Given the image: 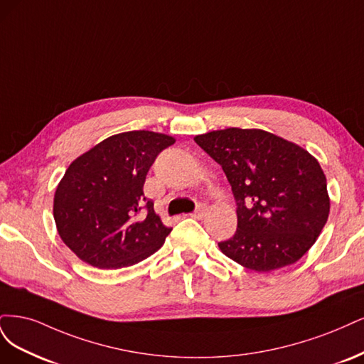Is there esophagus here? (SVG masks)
Masks as SVG:
<instances>
[{"mask_svg": "<svg viewBox=\"0 0 364 364\" xmlns=\"http://www.w3.org/2000/svg\"><path fill=\"white\" fill-rule=\"evenodd\" d=\"M205 213H207V207H205V205H199L196 212L192 213L191 216L195 218V219H203V218L205 216Z\"/></svg>", "mask_w": 364, "mask_h": 364, "instance_id": "esophagus-1", "label": "esophagus"}]
</instances>
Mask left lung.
<instances>
[{"instance_id":"8db88e82","label":"left lung","mask_w":364,"mask_h":364,"mask_svg":"<svg viewBox=\"0 0 364 364\" xmlns=\"http://www.w3.org/2000/svg\"><path fill=\"white\" fill-rule=\"evenodd\" d=\"M224 169L237 201V230L220 242L228 259L255 272L296 263L330 215L325 173L307 149L259 128L193 137Z\"/></svg>"}]
</instances>
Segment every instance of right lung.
I'll return each instance as SVG.
<instances>
[{"mask_svg": "<svg viewBox=\"0 0 364 364\" xmlns=\"http://www.w3.org/2000/svg\"><path fill=\"white\" fill-rule=\"evenodd\" d=\"M172 136L136 130L104 139L68 166L57 184V232L80 260L121 269L148 259L172 228L163 225L144 195L146 173ZM146 208L144 214L139 210Z\"/></svg>", "mask_w": 364, "mask_h": 364, "instance_id": "1", "label": "right lung"}]
</instances>
